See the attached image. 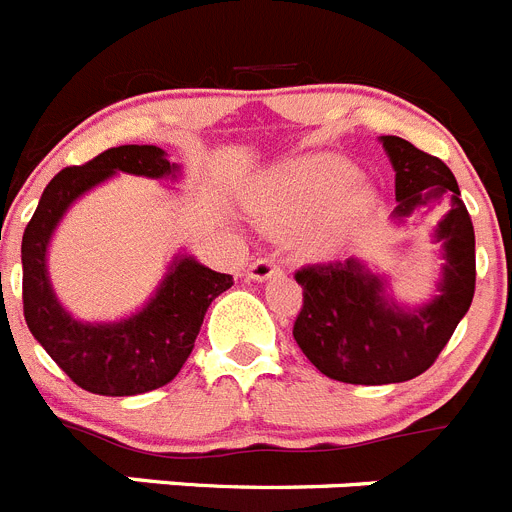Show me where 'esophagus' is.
Here are the masks:
<instances>
[{
  "label": "esophagus",
  "instance_id": "1",
  "mask_svg": "<svg viewBox=\"0 0 512 512\" xmlns=\"http://www.w3.org/2000/svg\"><path fill=\"white\" fill-rule=\"evenodd\" d=\"M247 275H250L252 281L262 283V281H270V278H275V275H283V268L273 260V257H260V260L252 262L250 270H247Z\"/></svg>",
  "mask_w": 512,
  "mask_h": 512
}]
</instances>
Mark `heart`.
<instances>
[{"mask_svg": "<svg viewBox=\"0 0 512 512\" xmlns=\"http://www.w3.org/2000/svg\"><path fill=\"white\" fill-rule=\"evenodd\" d=\"M376 203L358 170L342 157H311L281 170L268 185L262 213L275 229H296L314 218L301 234L311 255L330 252L358 219Z\"/></svg>", "mask_w": 512, "mask_h": 512, "instance_id": "b5f03b06", "label": "heart"}]
</instances>
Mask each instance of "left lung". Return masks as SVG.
I'll return each mask as SVG.
<instances>
[{
  "label": "left lung",
  "mask_w": 512,
  "mask_h": 512,
  "mask_svg": "<svg viewBox=\"0 0 512 512\" xmlns=\"http://www.w3.org/2000/svg\"><path fill=\"white\" fill-rule=\"evenodd\" d=\"M379 141L394 167V224L448 203L433 229L441 275L433 299L407 306L394 299L389 278L358 257L319 262L296 273L304 306L293 324V340L324 376L342 384H399L428 371L469 311L477 281L474 226L453 172L399 136Z\"/></svg>",
  "instance_id": "1"
}]
</instances>
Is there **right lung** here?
Segmentation results:
<instances>
[{
  "mask_svg": "<svg viewBox=\"0 0 512 512\" xmlns=\"http://www.w3.org/2000/svg\"><path fill=\"white\" fill-rule=\"evenodd\" d=\"M177 180L180 164L149 144L102 151L92 162L66 167L41 195L22 234V309L33 337L61 371L82 389L102 397H133L170 384L193 353L203 317L234 278L177 252L151 299L131 317L82 322L59 301L48 275V247L71 203L113 175Z\"/></svg>",
  "mask_w": 512,
  "mask_h": 512,
  "instance_id": "obj_1",
  "label": "right lung"
}]
</instances>
